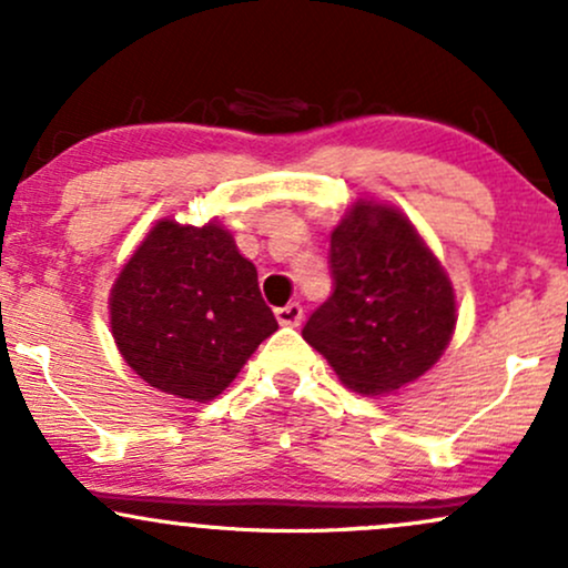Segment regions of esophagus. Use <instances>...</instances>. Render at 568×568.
<instances>
[{
	"mask_svg": "<svg viewBox=\"0 0 568 568\" xmlns=\"http://www.w3.org/2000/svg\"><path fill=\"white\" fill-rule=\"evenodd\" d=\"M302 315H304L302 304H296V302L277 306V310H275V317H277L280 325H298V323H302Z\"/></svg>",
	"mask_w": 568,
	"mask_h": 568,
	"instance_id": "obj_1",
	"label": "esophagus"
}]
</instances>
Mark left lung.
<instances>
[{"instance_id": "obj_1", "label": "left lung", "mask_w": 568, "mask_h": 568, "mask_svg": "<svg viewBox=\"0 0 568 568\" xmlns=\"http://www.w3.org/2000/svg\"><path fill=\"white\" fill-rule=\"evenodd\" d=\"M334 296L302 336L361 395H389L425 376L456 328V293L406 213L355 197L331 232Z\"/></svg>"}]
</instances>
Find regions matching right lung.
<instances>
[{
	"instance_id": "right-lung-1",
	"label": "right lung",
	"mask_w": 568,
	"mask_h": 568,
	"mask_svg": "<svg viewBox=\"0 0 568 568\" xmlns=\"http://www.w3.org/2000/svg\"><path fill=\"white\" fill-rule=\"evenodd\" d=\"M120 355L149 387L207 403L277 331L253 262L211 219H160L130 253L109 293Z\"/></svg>"
}]
</instances>
